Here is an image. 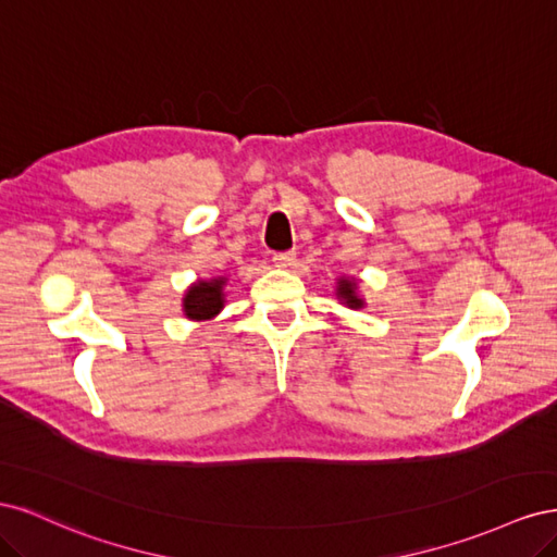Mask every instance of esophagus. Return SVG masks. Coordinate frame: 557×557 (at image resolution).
Wrapping results in <instances>:
<instances>
[{"mask_svg": "<svg viewBox=\"0 0 557 557\" xmlns=\"http://www.w3.org/2000/svg\"><path fill=\"white\" fill-rule=\"evenodd\" d=\"M295 260H297L295 250H288V252H276V256H274V264H276L278 269H290V267L295 264Z\"/></svg>", "mask_w": 557, "mask_h": 557, "instance_id": "esophagus-1", "label": "esophagus"}]
</instances>
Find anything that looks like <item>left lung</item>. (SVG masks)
Here are the masks:
<instances>
[{
	"label": "left lung",
	"mask_w": 557,
	"mask_h": 557,
	"mask_svg": "<svg viewBox=\"0 0 557 557\" xmlns=\"http://www.w3.org/2000/svg\"><path fill=\"white\" fill-rule=\"evenodd\" d=\"M358 288L360 285H358L356 276H339L334 285V295H336V299H339V305H344L352 311H360V309H364V297L360 295Z\"/></svg>",
	"instance_id": "obj_1"
}]
</instances>
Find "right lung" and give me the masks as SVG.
I'll use <instances>...</instances> for the list:
<instances>
[{"label":"right lung","instance_id":"right-lung-1","mask_svg":"<svg viewBox=\"0 0 557 557\" xmlns=\"http://www.w3.org/2000/svg\"><path fill=\"white\" fill-rule=\"evenodd\" d=\"M225 285L227 276H211L197 278L183 293V315L195 323H207L213 320L225 307Z\"/></svg>","mask_w":557,"mask_h":557}]
</instances>
